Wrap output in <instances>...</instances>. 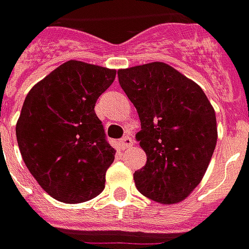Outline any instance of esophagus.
Listing matches in <instances>:
<instances>
[{
  "label": "esophagus",
  "instance_id": "34e87169",
  "mask_svg": "<svg viewBox=\"0 0 249 249\" xmlns=\"http://www.w3.org/2000/svg\"><path fill=\"white\" fill-rule=\"evenodd\" d=\"M132 144H133V140H132L131 136H128V135H126V136H124V138L120 140V146H121V148H123V150L129 148Z\"/></svg>",
  "mask_w": 249,
  "mask_h": 249
}]
</instances>
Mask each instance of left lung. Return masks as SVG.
Wrapping results in <instances>:
<instances>
[{
  "instance_id": "left-lung-1",
  "label": "left lung",
  "mask_w": 249,
  "mask_h": 249,
  "mask_svg": "<svg viewBox=\"0 0 249 249\" xmlns=\"http://www.w3.org/2000/svg\"><path fill=\"white\" fill-rule=\"evenodd\" d=\"M138 110L136 140L147 155L135 184L160 204L182 202L200 184L217 144L215 110L199 84L165 62L118 71Z\"/></svg>"
}]
</instances>
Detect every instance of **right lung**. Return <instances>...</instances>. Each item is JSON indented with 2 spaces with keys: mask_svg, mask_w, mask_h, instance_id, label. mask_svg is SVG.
Listing matches in <instances>:
<instances>
[{
  "mask_svg": "<svg viewBox=\"0 0 249 249\" xmlns=\"http://www.w3.org/2000/svg\"><path fill=\"white\" fill-rule=\"evenodd\" d=\"M116 72L69 60L25 96L16 124L18 148L34 178L58 202H87L105 188L116 150L94 107Z\"/></svg>",
  "mask_w": 249,
  "mask_h": 249,
  "instance_id": "add662e5",
  "label": "right lung"
}]
</instances>
